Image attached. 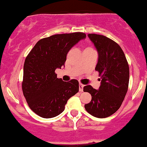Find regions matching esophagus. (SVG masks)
I'll use <instances>...</instances> for the list:
<instances>
[{"label":"esophagus","instance_id":"34e87169","mask_svg":"<svg viewBox=\"0 0 147 147\" xmlns=\"http://www.w3.org/2000/svg\"><path fill=\"white\" fill-rule=\"evenodd\" d=\"M83 90H84V84H82L81 83L79 84V91L80 92H83Z\"/></svg>","mask_w":147,"mask_h":147}]
</instances>
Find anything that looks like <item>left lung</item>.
<instances>
[{
  "instance_id": "8db88e82",
  "label": "left lung",
  "mask_w": 147,
  "mask_h": 147,
  "mask_svg": "<svg viewBox=\"0 0 147 147\" xmlns=\"http://www.w3.org/2000/svg\"><path fill=\"white\" fill-rule=\"evenodd\" d=\"M98 53L95 70L101 76V86L96 90L91 86L84 87V92L91 95V101L85 104L87 112L97 118L114 114L121 107L129 81V67L119 45L102 35H88Z\"/></svg>"
}]
</instances>
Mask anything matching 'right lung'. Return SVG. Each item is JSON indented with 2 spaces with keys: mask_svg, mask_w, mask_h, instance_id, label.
I'll return each instance as SVG.
<instances>
[{
  "mask_svg": "<svg viewBox=\"0 0 147 147\" xmlns=\"http://www.w3.org/2000/svg\"><path fill=\"white\" fill-rule=\"evenodd\" d=\"M82 32L56 34L40 39L26 56L23 94L30 109L43 118H53L63 111L67 101L78 92V81L57 78L55 70L64 66L66 55L80 40Z\"/></svg>",
  "mask_w": 147,
  "mask_h": 147,
  "instance_id": "1",
  "label": "right lung"
}]
</instances>
